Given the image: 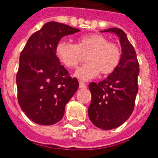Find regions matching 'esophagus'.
Returning <instances> with one entry per match:
<instances>
[{"instance_id": "obj_1", "label": "esophagus", "mask_w": 158, "mask_h": 158, "mask_svg": "<svg viewBox=\"0 0 158 158\" xmlns=\"http://www.w3.org/2000/svg\"><path fill=\"white\" fill-rule=\"evenodd\" d=\"M79 88H80V89H86L87 86H86V85L85 84V83L80 81V82H79Z\"/></svg>"}]
</instances>
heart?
Listing matches in <instances>:
<instances>
[{
    "instance_id": "heart-1",
    "label": "heart",
    "mask_w": 158,
    "mask_h": 158,
    "mask_svg": "<svg viewBox=\"0 0 158 158\" xmlns=\"http://www.w3.org/2000/svg\"><path fill=\"white\" fill-rule=\"evenodd\" d=\"M86 55L85 61L77 69L75 76L81 81H89L99 73L106 76L112 73L119 64L120 49L115 44L110 43L103 35L91 34L82 35L76 44L61 40L56 47V55L62 64L73 69L81 60V55Z\"/></svg>"
}]
</instances>
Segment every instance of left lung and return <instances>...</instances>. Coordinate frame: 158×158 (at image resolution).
<instances>
[{
    "instance_id": "obj_1",
    "label": "left lung",
    "mask_w": 158,
    "mask_h": 158,
    "mask_svg": "<svg viewBox=\"0 0 158 158\" xmlns=\"http://www.w3.org/2000/svg\"><path fill=\"white\" fill-rule=\"evenodd\" d=\"M101 32H111L119 38L122 55L116 69L105 80L89 84L92 100L88 114L96 127L110 130L123 124L133 111L140 67L135 49L124 31L115 27Z\"/></svg>"
}]
</instances>
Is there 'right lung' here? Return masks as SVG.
<instances>
[{
  "instance_id": "add662e5",
  "label": "right lung",
  "mask_w": 158,
  "mask_h": 158,
  "mask_svg": "<svg viewBox=\"0 0 158 158\" xmlns=\"http://www.w3.org/2000/svg\"><path fill=\"white\" fill-rule=\"evenodd\" d=\"M78 31L49 22L31 35L21 52L16 77L18 103L35 123L52 125L60 121L65 105L77 90L78 81L60 64L56 47L61 38Z\"/></svg>"
}]
</instances>
